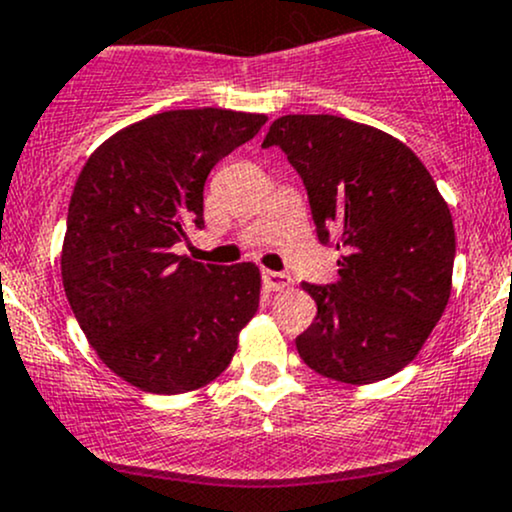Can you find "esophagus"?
<instances>
[{
  "label": "esophagus",
  "mask_w": 512,
  "mask_h": 512,
  "mask_svg": "<svg viewBox=\"0 0 512 512\" xmlns=\"http://www.w3.org/2000/svg\"><path fill=\"white\" fill-rule=\"evenodd\" d=\"M262 282L270 292H277V289L289 287V277L282 272H272V270H262Z\"/></svg>",
  "instance_id": "1"
}]
</instances>
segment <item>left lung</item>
<instances>
[{
    "instance_id": "8db88e82",
    "label": "left lung",
    "mask_w": 512,
    "mask_h": 512,
    "mask_svg": "<svg viewBox=\"0 0 512 512\" xmlns=\"http://www.w3.org/2000/svg\"><path fill=\"white\" fill-rule=\"evenodd\" d=\"M262 147L287 154L309 196L316 238L341 250L338 282L306 284L316 319L297 336L306 365L368 385L419 353L451 294L449 206L410 147L336 115H287Z\"/></svg>"
}]
</instances>
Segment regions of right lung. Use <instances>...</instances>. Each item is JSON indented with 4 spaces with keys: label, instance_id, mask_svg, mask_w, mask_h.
<instances>
[{
    "label": "right lung",
    "instance_id": "1",
    "mask_svg": "<svg viewBox=\"0 0 512 512\" xmlns=\"http://www.w3.org/2000/svg\"><path fill=\"white\" fill-rule=\"evenodd\" d=\"M265 122L218 107L159 112L112 134L75 181L66 297L102 363L139 390L179 395L211 383L260 306L252 262L203 265L174 247L206 225L213 166Z\"/></svg>",
    "mask_w": 512,
    "mask_h": 512
}]
</instances>
